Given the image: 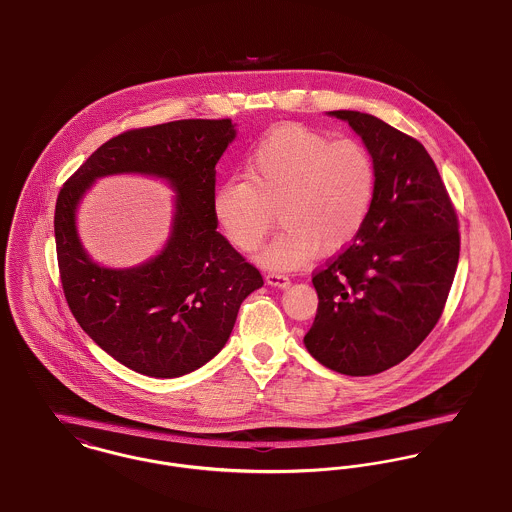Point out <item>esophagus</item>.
Returning <instances> with one entry per match:
<instances>
[{
    "mask_svg": "<svg viewBox=\"0 0 512 512\" xmlns=\"http://www.w3.org/2000/svg\"><path fill=\"white\" fill-rule=\"evenodd\" d=\"M267 284L269 286H275V288H288L290 286V278L286 275H280V273H269L265 276Z\"/></svg>",
    "mask_w": 512,
    "mask_h": 512,
    "instance_id": "34e87169",
    "label": "esophagus"
}]
</instances>
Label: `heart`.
Listing matches in <instances>:
<instances>
[{"label":"heart","mask_w":512,"mask_h":512,"mask_svg":"<svg viewBox=\"0 0 512 512\" xmlns=\"http://www.w3.org/2000/svg\"><path fill=\"white\" fill-rule=\"evenodd\" d=\"M376 183V161L364 144L282 124L247 156L245 177L232 175L214 189L212 214L228 241L249 253L265 241L280 204L286 226L259 263L296 271L317 249L337 253L353 243L370 216Z\"/></svg>","instance_id":"1"}]
</instances>
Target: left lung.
Listing matches in <instances>:
<instances>
[{
  "instance_id": "8db88e82",
  "label": "left lung",
  "mask_w": 512,
  "mask_h": 512,
  "mask_svg": "<svg viewBox=\"0 0 512 512\" xmlns=\"http://www.w3.org/2000/svg\"><path fill=\"white\" fill-rule=\"evenodd\" d=\"M327 115L362 138L378 183L353 245L312 278L319 304L304 345L339 374L370 376L405 360L433 331L458 267V218L421 142L366 113Z\"/></svg>"
}]
</instances>
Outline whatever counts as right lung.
<instances>
[{
	"label": "right lung",
	"mask_w": 512,
	"mask_h": 512,
	"mask_svg": "<svg viewBox=\"0 0 512 512\" xmlns=\"http://www.w3.org/2000/svg\"><path fill=\"white\" fill-rule=\"evenodd\" d=\"M230 118H189L128 130L93 152L60 189L54 236L62 288L81 329L126 368L179 378L224 349L241 302L261 273L216 232V163L236 140ZM136 172L174 191L170 237L156 258L128 270L90 259L77 234L80 198L101 176Z\"/></svg>",
	"instance_id": "right-lung-1"
}]
</instances>
